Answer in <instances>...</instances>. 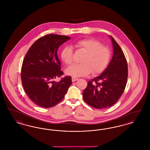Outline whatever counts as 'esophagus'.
<instances>
[{"instance_id": "1", "label": "esophagus", "mask_w": 150, "mask_h": 150, "mask_svg": "<svg viewBox=\"0 0 150 150\" xmlns=\"http://www.w3.org/2000/svg\"><path fill=\"white\" fill-rule=\"evenodd\" d=\"M71 79L72 81V82H74V81L78 80V78H75V77H72Z\"/></svg>"}]
</instances>
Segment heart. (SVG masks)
I'll return each mask as SVG.
<instances>
[{
	"label": "heart",
	"mask_w": 150,
	"mask_h": 150,
	"mask_svg": "<svg viewBox=\"0 0 150 150\" xmlns=\"http://www.w3.org/2000/svg\"><path fill=\"white\" fill-rule=\"evenodd\" d=\"M75 45L85 54L80 60L81 64H74L66 70L67 75L72 77L86 76L91 72L93 75L99 74L106 69L111 59L108 47L93 38L80 40ZM61 57L65 64L70 65L73 63L74 54L71 46L64 47L61 51Z\"/></svg>",
	"instance_id": "heart-1"
}]
</instances>
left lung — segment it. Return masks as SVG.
<instances>
[{"mask_svg":"<svg viewBox=\"0 0 150 150\" xmlns=\"http://www.w3.org/2000/svg\"><path fill=\"white\" fill-rule=\"evenodd\" d=\"M114 54L106 69L100 76L92 79L83 93L84 101L96 108L113 106L124 92L128 78V64L120 47L110 36Z\"/></svg>","mask_w":150,"mask_h":150,"instance_id":"8db88e82","label":"left lung"}]
</instances>
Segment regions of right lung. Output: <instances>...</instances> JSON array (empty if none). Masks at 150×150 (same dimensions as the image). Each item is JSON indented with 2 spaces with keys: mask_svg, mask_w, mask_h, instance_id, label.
I'll list each match as a JSON object with an SVG mask.
<instances>
[{
  "mask_svg": "<svg viewBox=\"0 0 150 150\" xmlns=\"http://www.w3.org/2000/svg\"><path fill=\"white\" fill-rule=\"evenodd\" d=\"M70 39L52 34L43 36L33 43L25 55L21 67L22 84L29 98L40 107L56 105L71 85L70 76L58 82L54 81L64 75L57 56L58 48Z\"/></svg>",
  "mask_w": 150,
  "mask_h": 150,
  "instance_id": "obj_1",
  "label": "right lung"
}]
</instances>
